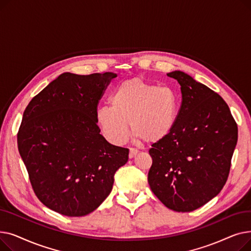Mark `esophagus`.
I'll return each mask as SVG.
<instances>
[{
    "instance_id": "obj_1",
    "label": "esophagus",
    "mask_w": 251,
    "mask_h": 251,
    "mask_svg": "<svg viewBox=\"0 0 251 251\" xmlns=\"http://www.w3.org/2000/svg\"><path fill=\"white\" fill-rule=\"evenodd\" d=\"M137 153H138V151L135 150V149H130L129 150V157H130V159H132V157L135 156Z\"/></svg>"
}]
</instances>
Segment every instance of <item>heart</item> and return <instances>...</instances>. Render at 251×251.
Returning a JSON list of instances; mask_svg holds the SVG:
<instances>
[{
    "instance_id": "obj_1",
    "label": "heart",
    "mask_w": 251,
    "mask_h": 251,
    "mask_svg": "<svg viewBox=\"0 0 251 251\" xmlns=\"http://www.w3.org/2000/svg\"><path fill=\"white\" fill-rule=\"evenodd\" d=\"M111 104L100 105L96 120L101 133L111 143L121 146L128 137V123L132 135L147 143L166 138L172 131L179 110L176 92L132 78L114 90Z\"/></svg>"
}]
</instances>
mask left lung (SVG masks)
I'll return each instance as SVG.
<instances>
[{
	"mask_svg": "<svg viewBox=\"0 0 251 251\" xmlns=\"http://www.w3.org/2000/svg\"><path fill=\"white\" fill-rule=\"evenodd\" d=\"M182 102L170 134L150 150L151 191L167 207L187 213L217 196L228 179L238 127L226 101L188 74H167Z\"/></svg>",
	"mask_w": 251,
	"mask_h": 251,
	"instance_id": "1",
	"label": "left lung"
}]
</instances>
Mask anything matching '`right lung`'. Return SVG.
Wrapping results in <instances>:
<instances>
[{"label":"right lung","instance_id":"right-lung-1","mask_svg":"<svg viewBox=\"0 0 251 251\" xmlns=\"http://www.w3.org/2000/svg\"><path fill=\"white\" fill-rule=\"evenodd\" d=\"M117 74L63 73L26 107L17 143L32 189L46 206L82 217L110 194L129 150L100 134L98 104Z\"/></svg>","mask_w":251,"mask_h":251}]
</instances>
